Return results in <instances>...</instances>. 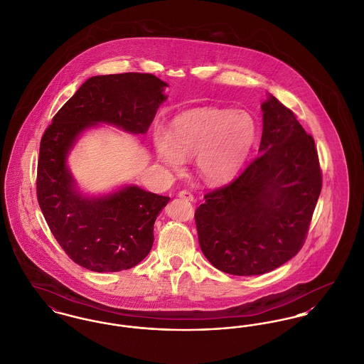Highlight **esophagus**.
Instances as JSON below:
<instances>
[{"label":"esophagus","instance_id":"1","mask_svg":"<svg viewBox=\"0 0 364 364\" xmlns=\"http://www.w3.org/2000/svg\"><path fill=\"white\" fill-rule=\"evenodd\" d=\"M178 196H180V198H183V199H186V200H193V193H190V191H187V190L180 191V193H178Z\"/></svg>","mask_w":364,"mask_h":364}]
</instances>
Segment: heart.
I'll use <instances>...</instances> for the list:
<instances>
[{"label": "heart", "mask_w": 364, "mask_h": 364, "mask_svg": "<svg viewBox=\"0 0 364 364\" xmlns=\"http://www.w3.org/2000/svg\"><path fill=\"white\" fill-rule=\"evenodd\" d=\"M257 124L246 111L203 108L176 118L171 134L156 129L154 144L161 161L171 168L196 155L203 178L220 183L242 168L256 141Z\"/></svg>", "instance_id": "obj_1"}]
</instances>
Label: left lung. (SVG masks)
I'll return each mask as SVG.
<instances>
[{"label": "left lung", "mask_w": 364, "mask_h": 364, "mask_svg": "<svg viewBox=\"0 0 364 364\" xmlns=\"http://www.w3.org/2000/svg\"><path fill=\"white\" fill-rule=\"evenodd\" d=\"M261 108L259 155L195 212L203 255L236 277L267 274L296 256L321 191L314 137L272 95Z\"/></svg>", "instance_id": "obj_1"}]
</instances>
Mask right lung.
Instances as JSON below:
<instances>
[{"label": "right lung", "mask_w": 364, "mask_h": 364, "mask_svg": "<svg viewBox=\"0 0 364 364\" xmlns=\"http://www.w3.org/2000/svg\"><path fill=\"white\" fill-rule=\"evenodd\" d=\"M165 86L144 73L92 77L43 132L37 199L65 255L89 271L118 272L143 261L154 243V223L171 198L136 186L102 198H84L75 191L65 156L78 134L99 122L144 134L166 100Z\"/></svg>", "instance_id": "obj_1"}]
</instances>
